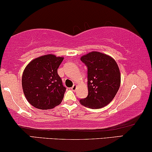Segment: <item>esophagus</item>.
Here are the masks:
<instances>
[{"instance_id":"obj_1","label":"esophagus","mask_w":152,"mask_h":152,"mask_svg":"<svg viewBox=\"0 0 152 152\" xmlns=\"http://www.w3.org/2000/svg\"><path fill=\"white\" fill-rule=\"evenodd\" d=\"M77 85H74L72 87H71V89H72L73 91H75L77 90Z\"/></svg>"}]
</instances>
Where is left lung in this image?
<instances>
[{"instance_id":"1","label":"left lung","mask_w":152,"mask_h":152,"mask_svg":"<svg viewBox=\"0 0 152 152\" xmlns=\"http://www.w3.org/2000/svg\"><path fill=\"white\" fill-rule=\"evenodd\" d=\"M88 67V96L80 99L82 106L101 108L112 102L121 85L118 65L111 56L91 51L80 58Z\"/></svg>"}]
</instances>
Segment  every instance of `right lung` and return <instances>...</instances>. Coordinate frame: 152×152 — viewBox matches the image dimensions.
<instances>
[{
    "instance_id": "1",
    "label": "right lung",
    "mask_w": 152,
    "mask_h": 152,
    "mask_svg": "<svg viewBox=\"0 0 152 152\" xmlns=\"http://www.w3.org/2000/svg\"><path fill=\"white\" fill-rule=\"evenodd\" d=\"M64 58L46 54L33 59L22 73V86L28 102L42 110L51 109L61 104L66 88L58 68Z\"/></svg>"
}]
</instances>
